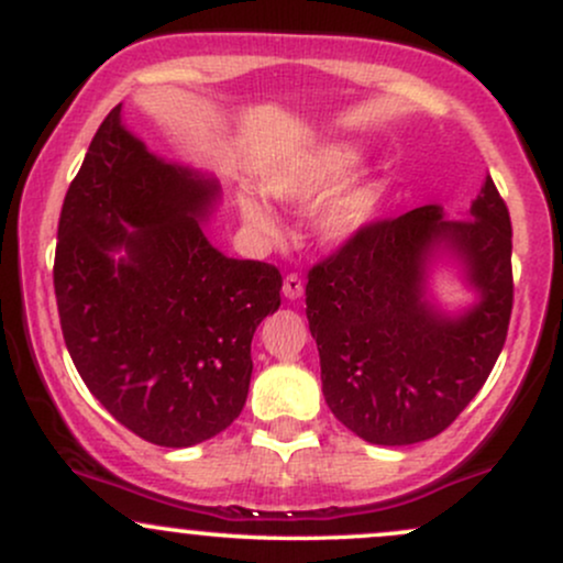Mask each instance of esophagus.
<instances>
[{"label": "esophagus", "instance_id": "esophagus-1", "mask_svg": "<svg viewBox=\"0 0 563 563\" xmlns=\"http://www.w3.org/2000/svg\"><path fill=\"white\" fill-rule=\"evenodd\" d=\"M301 294H303L301 277L299 275H288L286 280H283V296H286L288 301H296V299H301Z\"/></svg>", "mask_w": 563, "mask_h": 563}]
</instances>
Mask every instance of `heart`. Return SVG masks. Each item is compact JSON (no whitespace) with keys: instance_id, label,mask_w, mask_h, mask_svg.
<instances>
[{"instance_id":"heart-1","label":"heart","mask_w":563,"mask_h":563,"mask_svg":"<svg viewBox=\"0 0 563 563\" xmlns=\"http://www.w3.org/2000/svg\"><path fill=\"white\" fill-rule=\"evenodd\" d=\"M363 161L357 142L331 140L307 147L277 164L264 177V192L290 209H312V235L325 249H344L371 228L378 214V183L371 174H349ZM235 209L245 230L262 241L280 235V219L273 206L251 187L235 192Z\"/></svg>"}]
</instances>
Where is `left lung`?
<instances>
[{
  "label": "left lung",
  "mask_w": 563,
  "mask_h": 563,
  "mask_svg": "<svg viewBox=\"0 0 563 563\" xmlns=\"http://www.w3.org/2000/svg\"><path fill=\"white\" fill-rule=\"evenodd\" d=\"M442 268L472 294L455 310L435 296L433 275ZM510 307V217L487 174L463 217L421 206L371 224L309 273L307 320L322 397L365 442H426L493 373Z\"/></svg>",
  "instance_id": "8db88e82"
}]
</instances>
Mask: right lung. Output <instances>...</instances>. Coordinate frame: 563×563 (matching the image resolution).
I'll return each instance as SVG.
<instances>
[{
  "label": "right lung",
  "mask_w": 563,
  "mask_h": 563,
  "mask_svg": "<svg viewBox=\"0 0 563 563\" xmlns=\"http://www.w3.org/2000/svg\"><path fill=\"white\" fill-rule=\"evenodd\" d=\"M222 187L169 161L115 106L60 211L55 296L63 339L95 399L161 448H192L241 416L251 339L280 307L273 264L206 238Z\"/></svg>",
  "instance_id": "right-lung-1"
}]
</instances>
